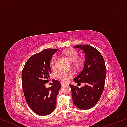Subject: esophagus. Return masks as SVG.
Masks as SVG:
<instances>
[{
	"mask_svg": "<svg viewBox=\"0 0 127 127\" xmlns=\"http://www.w3.org/2000/svg\"><path fill=\"white\" fill-rule=\"evenodd\" d=\"M65 85V83L62 82H61V85H62V86H64V85Z\"/></svg>",
	"mask_w": 127,
	"mask_h": 127,
	"instance_id": "obj_1",
	"label": "esophagus"
}]
</instances>
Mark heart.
I'll return each mask as SVG.
<instances>
[{"label": "heart", "instance_id": "b5f03b06", "mask_svg": "<svg viewBox=\"0 0 127 127\" xmlns=\"http://www.w3.org/2000/svg\"><path fill=\"white\" fill-rule=\"evenodd\" d=\"M63 54L66 57H68L70 61L73 62H75V65L77 67L81 66L82 63L79 60H77L79 57V54L74 49H67L63 51ZM57 58V55H54L51 58L50 61V65L52 67H54L55 65L56 60ZM57 77L61 80L65 82L67 81L68 77H71L74 76V73L72 71H65V70H61L57 73Z\"/></svg>", "mask_w": 127, "mask_h": 127}]
</instances>
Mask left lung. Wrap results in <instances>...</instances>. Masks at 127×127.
Wrapping results in <instances>:
<instances>
[{
  "label": "left lung",
  "mask_w": 127,
  "mask_h": 127,
  "mask_svg": "<svg viewBox=\"0 0 127 127\" xmlns=\"http://www.w3.org/2000/svg\"><path fill=\"white\" fill-rule=\"evenodd\" d=\"M85 54V62L82 71L74 78V81L85 86L79 88L69 85L74 104L81 109L92 108L99 101L104 89L106 68L101 54L96 48L87 45H79Z\"/></svg>",
  "instance_id": "obj_1"
}]
</instances>
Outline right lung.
Wrapping results in <instances>:
<instances>
[{"instance_id": "obj_1", "label": "right lung", "mask_w": 127, "mask_h": 127, "mask_svg": "<svg viewBox=\"0 0 127 127\" xmlns=\"http://www.w3.org/2000/svg\"><path fill=\"white\" fill-rule=\"evenodd\" d=\"M57 51L47 49L32 55L22 69V89L26 101L31 110L40 115H49L54 110L61 87L60 82L55 79L51 87L45 86L51 73V58Z\"/></svg>"}]
</instances>
